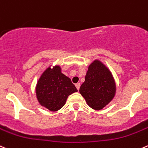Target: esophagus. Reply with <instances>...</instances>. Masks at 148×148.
Returning <instances> with one entry per match:
<instances>
[{
	"label": "esophagus",
	"mask_w": 148,
	"mask_h": 148,
	"mask_svg": "<svg viewBox=\"0 0 148 148\" xmlns=\"http://www.w3.org/2000/svg\"><path fill=\"white\" fill-rule=\"evenodd\" d=\"M75 86H76V87H77V90H79V87H80V83H77V84H75Z\"/></svg>",
	"instance_id": "1"
}]
</instances>
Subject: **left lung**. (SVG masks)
Returning a JSON list of instances; mask_svg holds the SVG:
<instances>
[{"label": "left lung", "mask_w": 148, "mask_h": 148, "mask_svg": "<svg viewBox=\"0 0 148 148\" xmlns=\"http://www.w3.org/2000/svg\"><path fill=\"white\" fill-rule=\"evenodd\" d=\"M79 92L91 108L103 109L112 101L116 92V84L111 71L103 62L94 60L88 66Z\"/></svg>", "instance_id": "8db88e82"}]
</instances>
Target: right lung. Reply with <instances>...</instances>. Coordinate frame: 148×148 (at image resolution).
I'll return each mask as SVG.
<instances>
[{
    "label": "right lung",
    "instance_id": "1",
    "mask_svg": "<svg viewBox=\"0 0 148 148\" xmlns=\"http://www.w3.org/2000/svg\"><path fill=\"white\" fill-rule=\"evenodd\" d=\"M77 91L71 79L61 72L59 65L48 66L42 73L35 87L38 103L51 111L60 110L69 96Z\"/></svg>",
    "mask_w": 148,
    "mask_h": 148
}]
</instances>
